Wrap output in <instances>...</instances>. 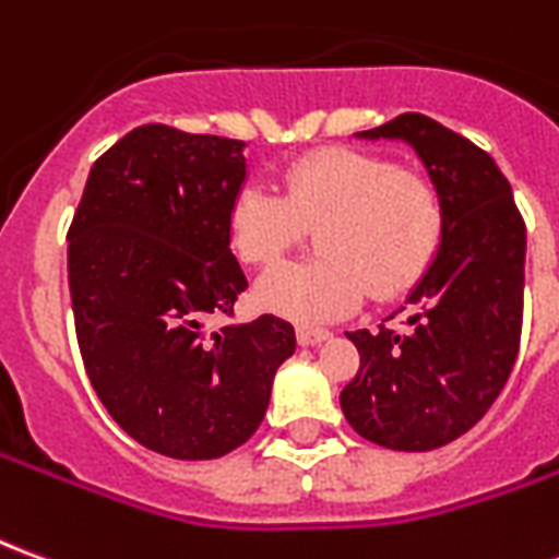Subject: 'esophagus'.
I'll use <instances>...</instances> for the list:
<instances>
[{"label":"esophagus","instance_id":"obj_1","mask_svg":"<svg viewBox=\"0 0 559 559\" xmlns=\"http://www.w3.org/2000/svg\"><path fill=\"white\" fill-rule=\"evenodd\" d=\"M329 338H332V335H329L326 329H314V326L296 329V341H299L302 347H317V344H323V341Z\"/></svg>","mask_w":559,"mask_h":559}]
</instances>
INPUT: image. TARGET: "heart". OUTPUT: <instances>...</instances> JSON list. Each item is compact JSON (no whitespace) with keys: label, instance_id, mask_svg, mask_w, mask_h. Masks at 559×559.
Returning a JSON list of instances; mask_svg holds the SVG:
<instances>
[{"label":"heart","instance_id":"b5f03b06","mask_svg":"<svg viewBox=\"0 0 559 559\" xmlns=\"http://www.w3.org/2000/svg\"><path fill=\"white\" fill-rule=\"evenodd\" d=\"M314 233L320 260L269 272L254 299L269 314L326 323L368 290L399 296L425 275L445 236V203L425 173L362 148H317L281 170V194L245 185L227 209V236L251 266H272Z\"/></svg>","mask_w":559,"mask_h":559}]
</instances>
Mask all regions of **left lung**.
Returning a JSON list of instances; mask_svg holds the SVG:
<instances>
[{
  "mask_svg": "<svg viewBox=\"0 0 559 559\" xmlns=\"http://www.w3.org/2000/svg\"><path fill=\"white\" fill-rule=\"evenodd\" d=\"M359 138L416 148L443 194L445 236L399 308V326L347 332L359 371L341 392V411L371 443L428 452L467 433L512 374L527 230L491 155L440 122L404 114Z\"/></svg>",
  "mask_w": 559,
  "mask_h": 559,
  "instance_id": "8db88e82",
  "label": "left lung"
}]
</instances>
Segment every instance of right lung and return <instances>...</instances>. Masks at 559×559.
I'll return each mask as SVG.
<instances>
[{
  "label": "right lung",
  "mask_w": 559,
  "mask_h": 559,
  "mask_svg": "<svg viewBox=\"0 0 559 559\" xmlns=\"http://www.w3.org/2000/svg\"><path fill=\"white\" fill-rule=\"evenodd\" d=\"M245 143L140 126L92 164L68 227V287L92 389L152 452L209 461L266 416L296 332L278 317L206 332L248 287L227 236Z\"/></svg>",
  "instance_id": "add662e5"
}]
</instances>
